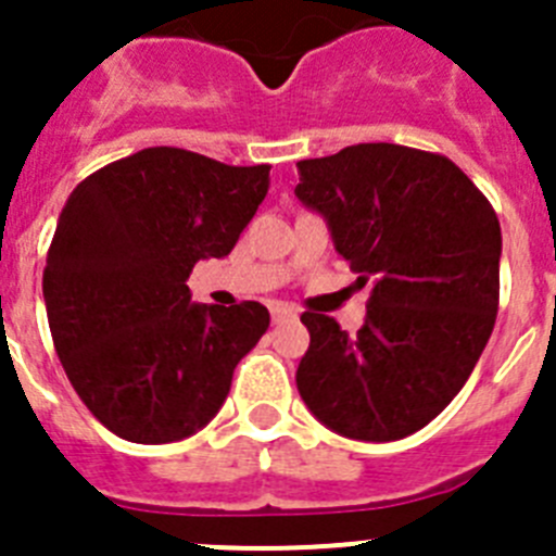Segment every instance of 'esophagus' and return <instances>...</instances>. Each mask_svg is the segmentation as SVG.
Masks as SVG:
<instances>
[{
  "mask_svg": "<svg viewBox=\"0 0 556 556\" xmlns=\"http://www.w3.org/2000/svg\"><path fill=\"white\" fill-rule=\"evenodd\" d=\"M269 314H273V323H281L287 320V317H294V308L283 306V303H275V306L269 308Z\"/></svg>",
  "mask_w": 556,
  "mask_h": 556,
  "instance_id": "obj_1",
  "label": "esophagus"
}]
</instances>
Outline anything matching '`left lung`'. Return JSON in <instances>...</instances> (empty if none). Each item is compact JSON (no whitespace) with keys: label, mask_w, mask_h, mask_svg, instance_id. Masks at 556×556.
Returning a JSON list of instances; mask_svg holds the SVG:
<instances>
[{"label":"left lung","mask_w":556,"mask_h":556,"mask_svg":"<svg viewBox=\"0 0 556 556\" xmlns=\"http://www.w3.org/2000/svg\"><path fill=\"white\" fill-rule=\"evenodd\" d=\"M298 169V200L328 219L358 287L372 283L353 337L328 314H301L312 333L294 376L301 397L351 440L415 434L454 401L493 333L498 217L440 152L378 141Z\"/></svg>","instance_id":"left-lung-1"}]
</instances>
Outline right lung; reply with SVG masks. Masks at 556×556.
<instances>
[{
  "label": "right lung",
  "instance_id": "1",
  "mask_svg": "<svg viewBox=\"0 0 556 556\" xmlns=\"http://www.w3.org/2000/svg\"><path fill=\"white\" fill-rule=\"evenodd\" d=\"M269 166L147 147L88 175L58 219L43 267L47 320L88 412L130 443H175L228 397L267 306L191 303L194 264L239 242Z\"/></svg>",
  "mask_w": 556,
  "mask_h": 556
}]
</instances>
